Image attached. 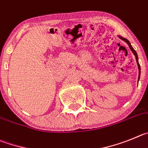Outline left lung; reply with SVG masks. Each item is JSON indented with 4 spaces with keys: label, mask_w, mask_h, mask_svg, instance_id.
Returning a JSON list of instances; mask_svg holds the SVG:
<instances>
[{
    "label": "left lung",
    "mask_w": 148,
    "mask_h": 148,
    "mask_svg": "<svg viewBox=\"0 0 148 148\" xmlns=\"http://www.w3.org/2000/svg\"><path fill=\"white\" fill-rule=\"evenodd\" d=\"M119 38H120V39H122V40L125 41V42H127V45H128L129 47H130V50H131V51H132V52L134 53V55H135V57H136V60L137 65H138V68H139V77H140V65H139V61H138V56H137V53H136V51L135 50H134V48L132 47V46H131V45H130V42H129V41L127 40V39H125V38H122V37H120V36H119Z\"/></svg>",
    "instance_id": "left-lung-1"
}]
</instances>
